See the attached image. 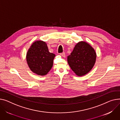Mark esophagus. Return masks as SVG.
Wrapping results in <instances>:
<instances>
[{
	"label": "esophagus",
	"mask_w": 120,
	"mask_h": 120,
	"mask_svg": "<svg viewBox=\"0 0 120 120\" xmlns=\"http://www.w3.org/2000/svg\"><path fill=\"white\" fill-rule=\"evenodd\" d=\"M60 55H61L62 56H63V57H65V56H66V54H65V52L61 53H60Z\"/></svg>",
	"instance_id": "34e87169"
}]
</instances>
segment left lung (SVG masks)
Instances as JSON below:
<instances>
[{"mask_svg": "<svg viewBox=\"0 0 120 120\" xmlns=\"http://www.w3.org/2000/svg\"><path fill=\"white\" fill-rule=\"evenodd\" d=\"M97 54L92 47L86 42L78 43L70 54L68 62L71 69L79 76H83L93 68Z\"/></svg>", "mask_w": 120, "mask_h": 120, "instance_id": "8db88e82", "label": "left lung"}]
</instances>
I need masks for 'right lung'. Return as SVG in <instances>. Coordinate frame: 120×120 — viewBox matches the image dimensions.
<instances>
[{
	"label": "right lung",
	"instance_id": "right-lung-1",
	"mask_svg": "<svg viewBox=\"0 0 120 120\" xmlns=\"http://www.w3.org/2000/svg\"><path fill=\"white\" fill-rule=\"evenodd\" d=\"M55 55L49 52L46 43L41 41L34 42L26 54L27 64L34 73L44 76L51 70Z\"/></svg>",
	"mask_w": 120,
	"mask_h": 120
}]
</instances>
